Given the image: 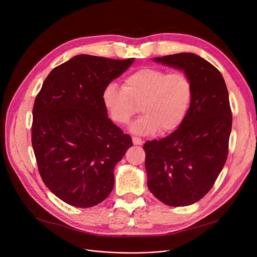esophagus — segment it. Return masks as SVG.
Masks as SVG:
<instances>
[{
	"label": "esophagus",
	"mask_w": 257,
	"mask_h": 257,
	"mask_svg": "<svg viewBox=\"0 0 257 257\" xmlns=\"http://www.w3.org/2000/svg\"><path fill=\"white\" fill-rule=\"evenodd\" d=\"M132 142L134 145H143L144 144V141H142L140 138H137V137L132 138Z\"/></svg>",
	"instance_id": "obj_1"
}]
</instances>
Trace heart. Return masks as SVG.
<instances>
[{"instance_id":"obj_1","label":"heart","mask_w":257,"mask_h":257,"mask_svg":"<svg viewBox=\"0 0 257 257\" xmlns=\"http://www.w3.org/2000/svg\"><path fill=\"white\" fill-rule=\"evenodd\" d=\"M193 97L192 79L185 72L157 67H141L125 76L123 86L112 81L102 92L106 110L117 125H128L141 106L144 114L132 131L142 136L178 129L190 111Z\"/></svg>"}]
</instances>
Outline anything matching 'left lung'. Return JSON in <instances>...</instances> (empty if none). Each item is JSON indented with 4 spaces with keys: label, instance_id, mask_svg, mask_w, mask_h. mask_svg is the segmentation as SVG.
I'll list each match as a JSON object with an SVG mask.
<instances>
[{
    "label": "left lung",
    "instance_id": "left-lung-1",
    "mask_svg": "<svg viewBox=\"0 0 257 257\" xmlns=\"http://www.w3.org/2000/svg\"><path fill=\"white\" fill-rule=\"evenodd\" d=\"M191 77L194 97L183 124L167 138L147 142L148 187L169 206H186L213 186L228 155L232 112L220 71L193 53L155 57Z\"/></svg>",
    "mask_w": 257,
    "mask_h": 257
}]
</instances>
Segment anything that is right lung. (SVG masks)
<instances>
[{
  "instance_id": "1",
  "label": "right lung",
  "mask_w": 257,
  "mask_h": 257,
  "mask_svg": "<svg viewBox=\"0 0 257 257\" xmlns=\"http://www.w3.org/2000/svg\"><path fill=\"white\" fill-rule=\"evenodd\" d=\"M133 60L75 56L53 69L37 93L31 141L38 172L66 204L91 207L112 191L113 169L132 141L107 116L102 92Z\"/></svg>"
}]
</instances>
